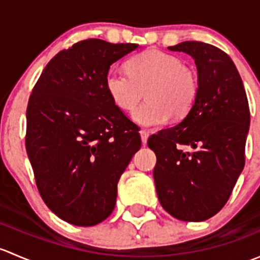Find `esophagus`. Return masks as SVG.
Segmentation results:
<instances>
[{
  "instance_id": "34e87169",
  "label": "esophagus",
  "mask_w": 260,
  "mask_h": 260,
  "mask_svg": "<svg viewBox=\"0 0 260 260\" xmlns=\"http://www.w3.org/2000/svg\"><path fill=\"white\" fill-rule=\"evenodd\" d=\"M140 135H141V140H142V145L146 146L147 143V140H148V132H146V131H140Z\"/></svg>"
}]
</instances>
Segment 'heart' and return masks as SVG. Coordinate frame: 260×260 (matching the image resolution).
Returning <instances> with one entry per match:
<instances>
[{"label": "heart", "mask_w": 260, "mask_h": 260, "mask_svg": "<svg viewBox=\"0 0 260 260\" xmlns=\"http://www.w3.org/2000/svg\"><path fill=\"white\" fill-rule=\"evenodd\" d=\"M128 73L111 69L106 75V89L113 103L131 111L143 94L147 101L133 111L132 120L141 127L165 124L170 117H186L198 98V77L182 60L161 50L149 49L128 61Z\"/></svg>", "instance_id": "1"}]
</instances>
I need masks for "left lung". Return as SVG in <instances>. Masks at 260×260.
Masks as SVG:
<instances>
[{
    "label": "left lung",
    "instance_id": "left-lung-1",
    "mask_svg": "<svg viewBox=\"0 0 260 260\" xmlns=\"http://www.w3.org/2000/svg\"><path fill=\"white\" fill-rule=\"evenodd\" d=\"M195 60L198 98L179 124L148 138L162 208L182 221H204L232 195L245 164L250 113L242 78L228 54L200 41L170 46ZM188 145L191 151L183 147Z\"/></svg>",
    "mask_w": 260,
    "mask_h": 260
}]
</instances>
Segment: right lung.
Masks as SVG:
<instances>
[{"label": "right lung", "mask_w": 260, "mask_h": 260, "mask_svg": "<svg viewBox=\"0 0 260 260\" xmlns=\"http://www.w3.org/2000/svg\"><path fill=\"white\" fill-rule=\"evenodd\" d=\"M136 44L89 39L55 55L28 99L26 151L44 203L69 224L114 210L117 183L141 148L138 127L113 103L106 75Z\"/></svg>", "instance_id": "right-lung-1"}]
</instances>
